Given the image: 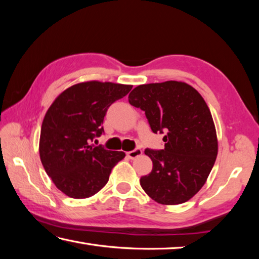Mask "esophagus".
I'll return each instance as SVG.
<instances>
[{
	"label": "esophagus",
	"mask_w": 259,
	"mask_h": 259,
	"mask_svg": "<svg viewBox=\"0 0 259 259\" xmlns=\"http://www.w3.org/2000/svg\"><path fill=\"white\" fill-rule=\"evenodd\" d=\"M143 154V151L140 150V148H136L134 151H129L126 152V156L129 157V159H136V157H138Z\"/></svg>",
	"instance_id": "obj_1"
}]
</instances>
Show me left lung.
Returning <instances> with one entry per match:
<instances>
[{
	"instance_id": "obj_1",
	"label": "left lung",
	"mask_w": 259,
	"mask_h": 259,
	"mask_svg": "<svg viewBox=\"0 0 259 259\" xmlns=\"http://www.w3.org/2000/svg\"><path fill=\"white\" fill-rule=\"evenodd\" d=\"M128 98L145 112L153 133L166 131L163 150H145L153 169L140 178V186L157 203L186 202L207 182L218 153L207 103L194 88L181 81L140 84Z\"/></svg>"
}]
</instances>
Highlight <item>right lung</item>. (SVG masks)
Listing matches in <instances>:
<instances>
[{
	"mask_svg": "<svg viewBox=\"0 0 259 259\" xmlns=\"http://www.w3.org/2000/svg\"><path fill=\"white\" fill-rule=\"evenodd\" d=\"M133 85L87 81L67 88L46 113L40 135L41 162L56 187L73 199L95 195L106 185L124 152L95 146L111 105Z\"/></svg>",
	"mask_w": 259,
	"mask_h": 259,
	"instance_id": "right-lung-1",
	"label": "right lung"
}]
</instances>
